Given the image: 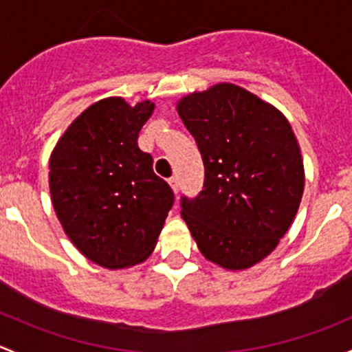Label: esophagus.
Here are the masks:
<instances>
[{
  "instance_id": "obj_1",
  "label": "esophagus",
  "mask_w": 352,
  "mask_h": 352,
  "mask_svg": "<svg viewBox=\"0 0 352 352\" xmlns=\"http://www.w3.org/2000/svg\"><path fill=\"white\" fill-rule=\"evenodd\" d=\"M168 183L171 184L173 191H175V193H177V190H179V181H177V176H171V177H169Z\"/></svg>"
}]
</instances>
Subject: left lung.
Wrapping results in <instances>:
<instances>
[{
    "instance_id": "obj_1",
    "label": "left lung",
    "mask_w": 352,
    "mask_h": 352,
    "mask_svg": "<svg viewBox=\"0 0 352 352\" xmlns=\"http://www.w3.org/2000/svg\"><path fill=\"white\" fill-rule=\"evenodd\" d=\"M177 113L197 140L205 179L181 197L198 249L226 270H245L278 245L303 195V161L281 111L229 82L184 96Z\"/></svg>"
}]
</instances>
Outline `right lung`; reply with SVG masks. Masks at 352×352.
Segmentation results:
<instances>
[{
	"label": "right lung",
	"mask_w": 352,
	"mask_h": 352,
	"mask_svg": "<svg viewBox=\"0 0 352 352\" xmlns=\"http://www.w3.org/2000/svg\"><path fill=\"white\" fill-rule=\"evenodd\" d=\"M154 103L122 98L91 104L69 125L49 162V186L60 226L89 261L122 270L154 251L175 193L154 175L139 132Z\"/></svg>",
	"instance_id": "obj_1"
}]
</instances>
